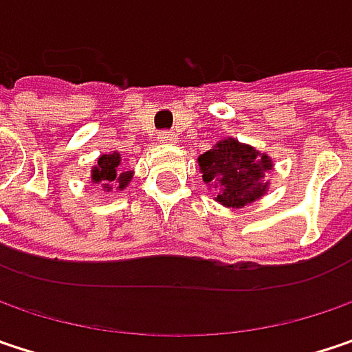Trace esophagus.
Returning a JSON list of instances; mask_svg holds the SVG:
<instances>
[{
  "label": "esophagus",
  "instance_id": "obj_1",
  "mask_svg": "<svg viewBox=\"0 0 352 352\" xmlns=\"http://www.w3.org/2000/svg\"><path fill=\"white\" fill-rule=\"evenodd\" d=\"M157 139H159L161 143H173V141H175V135H173L171 131H161V133L157 135Z\"/></svg>",
  "mask_w": 352,
  "mask_h": 352
}]
</instances>
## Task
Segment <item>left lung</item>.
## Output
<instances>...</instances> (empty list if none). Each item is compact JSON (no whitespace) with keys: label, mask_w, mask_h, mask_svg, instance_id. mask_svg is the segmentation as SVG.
<instances>
[{"label":"left lung","mask_w":352,"mask_h":352,"mask_svg":"<svg viewBox=\"0 0 352 352\" xmlns=\"http://www.w3.org/2000/svg\"><path fill=\"white\" fill-rule=\"evenodd\" d=\"M204 181L217 189V201L228 208H243L266 191L264 177L272 169L268 155L234 139L221 141L199 157Z\"/></svg>","instance_id":"left-lung-1"}]
</instances>
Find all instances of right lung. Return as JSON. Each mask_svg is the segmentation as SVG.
<instances>
[{
    "label": "right lung",
    "mask_w": 352,
    "mask_h": 352,
    "mask_svg": "<svg viewBox=\"0 0 352 352\" xmlns=\"http://www.w3.org/2000/svg\"><path fill=\"white\" fill-rule=\"evenodd\" d=\"M118 163H120V155H118V153L102 155V157L98 159V165L92 169V181H94V183H102V187H104L107 191H112V187L124 189L126 183L131 181L133 173H131V171L120 173V171H118Z\"/></svg>",
    "instance_id": "1"
}]
</instances>
